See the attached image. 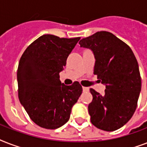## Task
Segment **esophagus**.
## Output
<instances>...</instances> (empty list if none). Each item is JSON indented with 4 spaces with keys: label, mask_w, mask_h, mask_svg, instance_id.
<instances>
[{
    "label": "esophagus",
    "mask_w": 147,
    "mask_h": 147,
    "mask_svg": "<svg viewBox=\"0 0 147 147\" xmlns=\"http://www.w3.org/2000/svg\"><path fill=\"white\" fill-rule=\"evenodd\" d=\"M82 89H83V92H89V88H88V87H82Z\"/></svg>",
    "instance_id": "esophagus-1"
}]
</instances>
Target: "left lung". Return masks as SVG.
Here are the masks:
<instances>
[{
  "mask_svg": "<svg viewBox=\"0 0 147 147\" xmlns=\"http://www.w3.org/2000/svg\"><path fill=\"white\" fill-rule=\"evenodd\" d=\"M79 44L93 52L94 74L106 88L103 95L90 89L91 122L105 131L117 130L130 121L137 108L141 91L137 59L129 46L106 31L84 38Z\"/></svg>",
  "mask_w": 147,
  "mask_h": 147,
  "instance_id": "8db88e82",
  "label": "left lung"
}]
</instances>
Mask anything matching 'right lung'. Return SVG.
Listing matches in <instances>:
<instances>
[{"label":"right lung","instance_id":"add662e5","mask_svg":"<svg viewBox=\"0 0 147 147\" xmlns=\"http://www.w3.org/2000/svg\"><path fill=\"white\" fill-rule=\"evenodd\" d=\"M79 40L42 35L26 48L20 59L17 75L20 101L41 127L54 130L64 125L82 92L78 82L68 86L59 80V72Z\"/></svg>","mask_w":147,"mask_h":147}]
</instances>
